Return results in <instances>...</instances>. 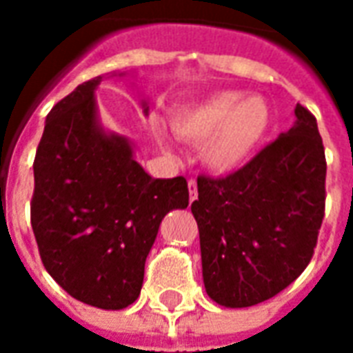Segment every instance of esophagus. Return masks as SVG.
<instances>
[{
    "mask_svg": "<svg viewBox=\"0 0 353 353\" xmlns=\"http://www.w3.org/2000/svg\"><path fill=\"white\" fill-rule=\"evenodd\" d=\"M199 199V189H196V181L191 179L189 181V202H194V200Z\"/></svg>",
    "mask_w": 353,
    "mask_h": 353,
    "instance_id": "esophagus-1",
    "label": "esophagus"
}]
</instances>
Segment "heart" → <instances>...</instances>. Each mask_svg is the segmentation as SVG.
Here are the masks:
<instances>
[{
	"mask_svg": "<svg viewBox=\"0 0 353 353\" xmlns=\"http://www.w3.org/2000/svg\"><path fill=\"white\" fill-rule=\"evenodd\" d=\"M177 136L200 147L210 172L227 176L242 170L257 154L272 128V109L261 96L223 90L199 105L172 115Z\"/></svg>",
	"mask_w": 353,
	"mask_h": 353,
	"instance_id": "heart-1",
	"label": "heart"
}]
</instances>
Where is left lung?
I'll use <instances>...</instances> for the list:
<instances>
[{
    "instance_id": "8db88e82",
    "label": "left lung",
    "mask_w": 353,
    "mask_h": 353,
    "mask_svg": "<svg viewBox=\"0 0 353 353\" xmlns=\"http://www.w3.org/2000/svg\"><path fill=\"white\" fill-rule=\"evenodd\" d=\"M295 123L253 161L221 179L200 176L202 278L212 301L245 308L278 295L310 263L325 210V151L316 117Z\"/></svg>"
}]
</instances>
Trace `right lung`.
<instances>
[{
  "mask_svg": "<svg viewBox=\"0 0 353 353\" xmlns=\"http://www.w3.org/2000/svg\"><path fill=\"white\" fill-rule=\"evenodd\" d=\"M101 79L79 85L47 115L34 162L32 229L60 288L101 310H123L139 296L164 215L189 206V189L181 176H149L130 139L103 128ZM141 108L147 115V100Z\"/></svg>",
  "mask_w": 353,
  "mask_h": 353,
  "instance_id": "obj_1",
  "label": "right lung"
}]
</instances>
